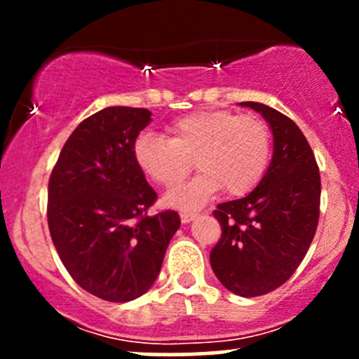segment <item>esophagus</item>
Instances as JSON below:
<instances>
[{
    "label": "esophagus",
    "instance_id": "34e87169",
    "mask_svg": "<svg viewBox=\"0 0 359 359\" xmlns=\"http://www.w3.org/2000/svg\"><path fill=\"white\" fill-rule=\"evenodd\" d=\"M196 217H197L196 212H182V214H180V221H182L184 224H187V222L194 221Z\"/></svg>",
    "mask_w": 359,
    "mask_h": 359
}]
</instances>
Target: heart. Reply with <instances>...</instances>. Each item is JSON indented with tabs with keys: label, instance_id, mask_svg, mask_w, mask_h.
<instances>
[{
	"label": "heart",
	"instance_id": "b5f03b06",
	"mask_svg": "<svg viewBox=\"0 0 359 359\" xmlns=\"http://www.w3.org/2000/svg\"><path fill=\"white\" fill-rule=\"evenodd\" d=\"M270 131L262 118L228 109H201L167 126V138L142 133L135 140L137 165L148 179L174 189L192 168L191 182L168 192L165 204L196 209L212 194L245 196L257 187L270 162Z\"/></svg>",
	"mask_w": 359,
	"mask_h": 359
}]
</instances>
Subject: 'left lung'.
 Listing matches in <instances>:
<instances>
[{
  "mask_svg": "<svg viewBox=\"0 0 359 359\" xmlns=\"http://www.w3.org/2000/svg\"><path fill=\"white\" fill-rule=\"evenodd\" d=\"M269 123L273 155L248 196L217 205L221 240L211 251L219 282L241 297H258L285 283L311 246L319 221L320 175L300 128L262 102H240Z\"/></svg>",
  "mask_w": 359,
  "mask_h": 359,
  "instance_id": "left-lung-1",
  "label": "left lung"
}]
</instances>
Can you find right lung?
I'll list each match as a JSON object with an SVG mask.
<instances>
[{"label":"right lung","mask_w":359,"mask_h":359,"mask_svg":"<svg viewBox=\"0 0 359 359\" xmlns=\"http://www.w3.org/2000/svg\"><path fill=\"white\" fill-rule=\"evenodd\" d=\"M151 121L143 108L109 106L81 123L62 148L48 180V229L71 277L89 294L128 302L155 283L175 211L148 216L156 192L133 155Z\"/></svg>","instance_id":"obj_1"}]
</instances>
